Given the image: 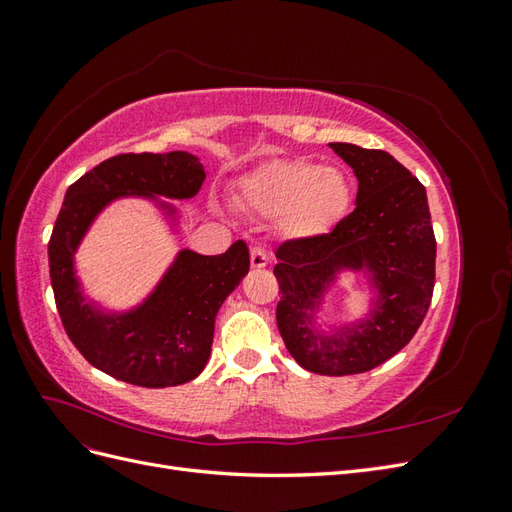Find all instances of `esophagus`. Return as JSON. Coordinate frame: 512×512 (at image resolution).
<instances>
[{"instance_id": "34e87169", "label": "esophagus", "mask_w": 512, "mask_h": 512, "mask_svg": "<svg viewBox=\"0 0 512 512\" xmlns=\"http://www.w3.org/2000/svg\"><path fill=\"white\" fill-rule=\"evenodd\" d=\"M250 262H252L254 269H265L269 265V256H267L265 250H262V247L254 245L250 250Z\"/></svg>"}]
</instances>
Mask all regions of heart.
<instances>
[{
  "label": "heart",
  "mask_w": 512,
  "mask_h": 512,
  "mask_svg": "<svg viewBox=\"0 0 512 512\" xmlns=\"http://www.w3.org/2000/svg\"><path fill=\"white\" fill-rule=\"evenodd\" d=\"M241 196L260 215H280L286 235L314 237L346 213L350 185L342 170L333 166L280 158L243 177Z\"/></svg>",
  "instance_id": "obj_1"
}]
</instances>
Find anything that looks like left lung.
Listing matches in <instances>:
<instances>
[{
  "mask_svg": "<svg viewBox=\"0 0 512 512\" xmlns=\"http://www.w3.org/2000/svg\"><path fill=\"white\" fill-rule=\"evenodd\" d=\"M359 179L356 207L331 232L277 245L280 284L277 329L301 367L324 376H352L389 361L427 316L436 284V235L425 185L391 153L350 143L329 145ZM367 268L381 294L371 321L333 338L306 327L337 268Z\"/></svg>",
  "mask_w": 512,
  "mask_h": 512,
  "instance_id": "1",
  "label": "left lung"
}]
</instances>
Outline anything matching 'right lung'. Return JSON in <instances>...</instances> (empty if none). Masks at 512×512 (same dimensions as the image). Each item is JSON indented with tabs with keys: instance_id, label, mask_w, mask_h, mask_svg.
Returning <instances> with one entry per match:
<instances>
[{
	"instance_id": "1",
	"label": "right lung",
	"mask_w": 512,
	"mask_h": 512,
	"mask_svg": "<svg viewBox=\"0 0 512 512\" xmlns=\"http://www.w3.org/2000/svg\"><path fill=\"white\" fill-rule=\"evenodd\" d=\"M203 181L205 168L188 151L119 153L68 188L49 241L51 286L70 342L104 374L164 389L205 369L218 309L250 271L245 241L218 256L183 250L156 292L126 316H100L85 305L72 265L76 245L108 200L128 192L190 198Z\"/></svg>"
}]
</instances>
